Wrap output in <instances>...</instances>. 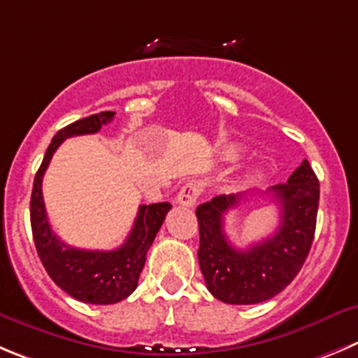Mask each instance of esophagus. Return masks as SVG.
Instances as JSON below:
<instances>
[{
    "label": "esophagus",
    "instance_id": "1",
    "mask_svg": "<svg viewBox=\"0 0 358 358\" xmlns=\"http://www.w3.org/2000/svg\"><path fill=\"white\" fill-rule=\"evenodd\" d=\"M199 194H201V185L196 182H189L180 189L178 196H176V203L183 206H194Z\"/></svg>",
    "mask_w": 358,
    "mask_h": 358
}]
</instances>
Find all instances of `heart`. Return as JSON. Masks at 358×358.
<instances>
[{"instance_id": "b5f03b06", "label": "heart", "mask_w": 358, "mask_h": 358, "mask_svg": "<svg viewBox=\"0 0 358 358\" xmlns=\"http://www.w3.org/2000/svg\"><path fill=\"white\" fill-rule=\"evenodd\" d=\"M240 153H242V150H240L236 145H231V146H228V148H226L224 155H226V159L235 160V159H238Z\"/></svg>"}]
</instances>
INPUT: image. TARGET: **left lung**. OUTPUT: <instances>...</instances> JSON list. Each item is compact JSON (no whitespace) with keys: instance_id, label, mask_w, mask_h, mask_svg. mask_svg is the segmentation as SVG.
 Masks as SVG:
<instances>
[{"instance_id":"1","label":"left lung","mask_w":358,"mask_h":358,"mask_svg":"<svg viewBox=\"0 0 358 358\" xmlns=\"http://www.w3.org/2000/svg\"><path fill=\"white\" fill-rule=\"evenodd\" d=\"M279 205L280 224L268 238L238 250L224 233V215L247 194L217 196L198 206L199 268L217 300L249 306L272 299L295 279L309 255L316 229L320 182L307 160L286 183L268 189Z\"/></svg>"}]
</instances>
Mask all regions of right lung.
Returning <instances> with one entry per match:
<instances>
[{
  "mask_svg": "<svg viewBox=\"0 0 358 358\" xmlns=\"http://www.w3.org/2000/svg\"><path fill=\"white\" fill-rule=\"evenodd\" d=\"M113 118L115 113L103 111L78 120L56 132L35 175L31 203H29L33 240L45 272L70 296L96 306L120 302L138 288L139 273L146 262V252L152 247L166 219V213L171 210L169 203L139 206L132 231L129 233L123 245L115 250L78 249L66 245L55 235L49 224L42 196V178L51 162L52 153L66 138L99 132L102 125L109 123Z\"/></svg>",
  "mask_w": 358,
  "mask_h": 358,
  "instance_id": "add662e5",
  "label": "right lung"
}]
</instances>
